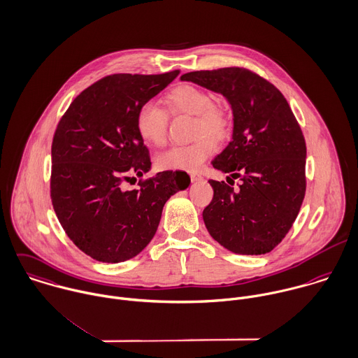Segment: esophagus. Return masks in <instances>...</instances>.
I'll list each match as a JSON object with an SVG mask.
<instances>
[{"mask_svg":"<svg viewBox=\"0 0 358 358\" xmlns=\"http://www.w3.org/2000/svg\"><path fill=\"white\" fill-rule=\"evenodd\" d=\"M203 176L200 175V173H197V172H192L190 173V179L193 180V182H196V180H200Z\"/></svg>","mask_w":358,"mask_h":358,"instance_id":"1","label":"esophagus"}]
</instances>
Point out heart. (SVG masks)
<instances>
[{
  "label": "heart",
  "instance_id": "1",
  "mask_svg": "<svg viewBox=\"0 0 358 358\" xmlns=\"http://www.w3.org/2000/svg\"><path fill=\"white\" fill-rule=\"evenodd\" d=\"M165 103L169 111L194 117L196 141L187 145H173L159 152L155 164L162 171H197L215 151V140L231 134V118L214 106L213 97L192 85H182L171 92ZM136 127L140 137L154 145H161L166 138L168 114L155 103H144L137 113Z\"/></svg>",
  "mask_w": 358,
  "mask_h": 358
}]
</instances>
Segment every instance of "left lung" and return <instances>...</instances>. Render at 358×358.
Segmentation results:
<instances>
[{"label": "left lung", "mask_w": 358, "mask_h": 358, "mask_svg": "<svg viewBox=\"0 0 358 358\" xmlns=\"http://www.w3.org/2000/svg\"><path fill=\"white\" fill-rule=\"evenodd\" d=\"M180 80L222 94L234 114L232 141L213 166L240 185L235 190L208 180L214 197L203 211L207 231L232 252H269L292 228L306 194V141L286 99L244 68L197 71Z\"/></svg>", "instance_id": "8db88e82"}]
</instances>
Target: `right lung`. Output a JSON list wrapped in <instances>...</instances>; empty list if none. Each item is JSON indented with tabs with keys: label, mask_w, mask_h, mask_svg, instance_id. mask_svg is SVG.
Wrapping results in <instances>:
<instances>
[{
	"label": "right lung",
	"mask_w": 358,
	"mask_h": 358,
	"mask_svg": "<svg viewBox=\"0 0 358 358\" xmlns=\"http://www.w3.org/2000/svg\"><path fill=\"white\" fill-rule=\"evenodd\" d=\"M179 71L117 73L83 90L61 118L51 145V201L65 234L101 262L136 257L154 238L168 199L190 185L186 172L164 171L124 190L151 169L136 127L138 108Z\"/></svg>",
	"instance_id": "right-lung-1"
}]
</instances>
